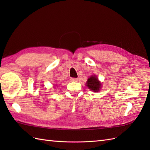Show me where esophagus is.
<instances>
[{
	"label": "esophagus",
	"mask_w": 150,
	"mask_h": 150,
	"mask_svg": "<svg viewBox=\"0 0 150 150\" xmlns=\"http://www.w3.org/2000/svg\"><path fill=\"white\" fill-rule=\"evenodd\" d=\"M70 80L72 82H77L78 81V79L77 78H71Z\"/></svg>",
	"instance_id": "obj_1"
}]
</instances>
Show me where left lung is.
Instances as JSON below:
<instances>
[{
    "label": "left lung",
    "instance_id": "1",
    "mask_svg": "<svg viewBox=\"0 0 150 150\" xmlns=\"http://www.w3.org/2000/svg\"><path fill=\"white\" fill-rule=\"evenodd\" d=\"M87 86L93 91H98L100 90L101 86L100 82L98 81V78L95 75H93L88 79Z\"/></svg>",
    "mask_w": 150,
    "mask_h": 150
}]
</instances>
